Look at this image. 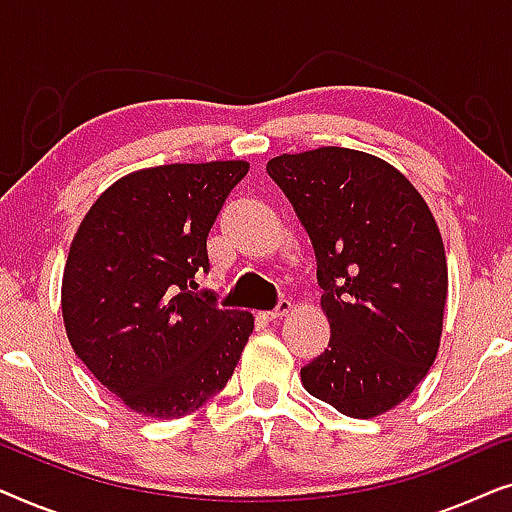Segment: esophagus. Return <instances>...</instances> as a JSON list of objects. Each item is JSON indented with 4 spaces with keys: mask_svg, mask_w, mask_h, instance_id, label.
Listing matches in <instances>:
<instances>
[{
    "mask_svg": "<svg viewBox=\"0 0 512 512\" xmlns=\"http://www.w3.org/2000/svg\"><path fill=\"white\" fill-rule=\"evenodd\" d=\"M291 310H293V303H291V300L282 298V300H279V303H277L275 310H270V312H263V319H268V321L282 319V317H286V314H289Z\"/></svg>",
    "mask_w": 512,
    "mask_h": 512,
    "instance_id": "34e87169",
    "label": "esophagus"
}]
</instances>
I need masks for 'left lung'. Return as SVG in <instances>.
Returning a JSON list of instances; mask_svg holds the SVG:
<instances>
[{"instance_id":"obj_1","label":"left lung","mask_w":512,"mask_h":512,"mask_svg":"<svg viewBox=\"0 0 512 512\" xmlns=\"http://www.w3.org/2000/svg\"><path fill=\"white\" fill-rule=\"evenodd\" d=\"M310 235L324 354L300 368L303 387L347 417L396 408L436 361L447 298L440 230L417 188L382 158L321 146L268 163Z\"/></svg>"}]
</instances>
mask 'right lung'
<instances>
[{"label":"right lung","instance_id":"obj_1","mask_svg":"<svg viewBox=\"0 0 512 512\" xmlns=\"http://www.w3.org/2000/svg\"><path fill=\"white\" fill-rule=\"evenodd\" d=\"M244 160L146 167L111 184L83 216L62 275V319L86 368L128 405L177 419L226 387L254 314L195 293L207 235Z\"/></svg>","mask_w":512,"mask_h":512}]
</instances>
